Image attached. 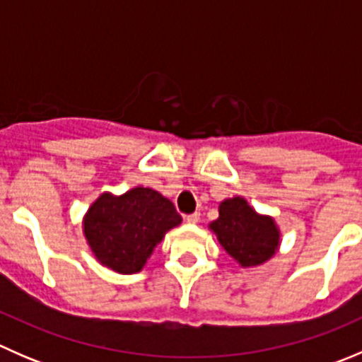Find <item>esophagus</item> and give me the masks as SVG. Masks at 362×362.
Returning a JSON list of instances; mask_svg holds the SVG:
<instances>
[{
	"mask_svg": "<svg viewBox=\"0 0 362 362\" xmlns=\"http://www.w3.org/2000/svg\"><path fill=\"white\" fill-rule=\"evenodd\" d=\"M185 221H187L189 224H198V222H199V214H198V211H194V214L187 215V217H185Z\"/></svg>",
	"mask_w": 362,
	"mask_h": 362,
	"instance_id": "34e87169",
	"label": "esophagus"
}]
</instances>
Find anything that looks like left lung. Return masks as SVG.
I'll use <instances>...</instances> for the list:
<instances>
[{
	"instance_id": "1",
	"label": "left lung",
	"mask_w": 362,
	"mask_h": 362,
	"mask_svg": "<svg viewBox=\"0 0 362 362\" xmlns=\"http://www.w3.org/2000/svg\"><path fill=\"white\" fill-rule=\"evenodd\" d=\"M208 228L242 268L264 264L280 247V229L275 218L257 214L242 196L218 204V218Z\"/></svg>"
}]
</instances>
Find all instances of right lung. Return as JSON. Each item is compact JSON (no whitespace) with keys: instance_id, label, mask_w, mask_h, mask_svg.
I'll use <instances>...</instances> for the list:
<instances>
[{"instance_id":"add662e5","label":"right lung","mask_w":362,"mask_h":362,"mask_svg":"<svg viewBox=\"0 0 362 362\" xmlns=\"http://www.w3.org/2000/svg\"><path fill=\"white\" fill-rule=\"evenodd\" d=\"M182 217L173 203L151 187L115 196L103 192L83 215V236L100 264L120 275L144 269L147 259Z\"/></svg>"}]
</instances>
